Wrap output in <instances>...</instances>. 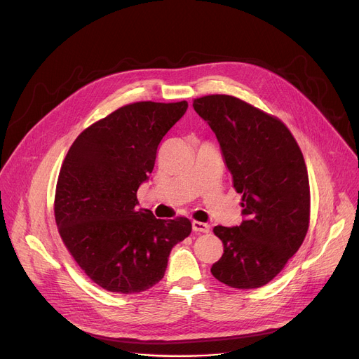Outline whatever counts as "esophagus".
<instances>
[{
  "instance_id": "1",
  "label": "esophagus",
  "mask_w": 359,
  "mask_h": 359,
  "mask_svg": "<svg viewBox=\"0 0 359 359\" xmlns=\"http://www.w3.org/2000/svg\"><path fill=\"white\" fill-rule=\"evenodd\" d=\"M192 228L195 232H202V233H208L210 231V226L208 224H203V222H198V221H194L192 222Z\"/></svg>"
}]
</instances>
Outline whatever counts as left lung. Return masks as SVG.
<instances>
[{"label": "left lung", "mask_w": 359, "mask_h": 359, "mask_svg": "<svg viewBox=\"0 0 359 359\" xmlns=\"http://www.w3.org/2000/svg\"><path fill=\"white\" fill-rule=\"evenodd\" d=\"M195 111L217 135L233 189L243 195L240 226H215L224 244L210 269L233 289L270 283L304 241L310 187L303 153L277 116L231 95H206Z\"/></svg>", "instance_id": "8db88e82"}]
</instances>
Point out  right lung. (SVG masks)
Segmentation results:
<instances>
[{
  "label": "right lung",
  "instance_id": "add662e5",
  "mask_svg": "<svg viewBox=\"0 0 359 359\" xmlns=\"http://www.w3.org/2000/svg\"><path fill=\"white\" fill-rule=\"evenodd\" d=\"M187 102L140 101L83 130L57 177L55 219L62 241L100 287L133 294L157 284L172 248L192 231L187 218L157 219L137 209L138 186Z\"/></svg>",
  "mask_w": 359,
  "mask_h": 359
}]
</instances>
